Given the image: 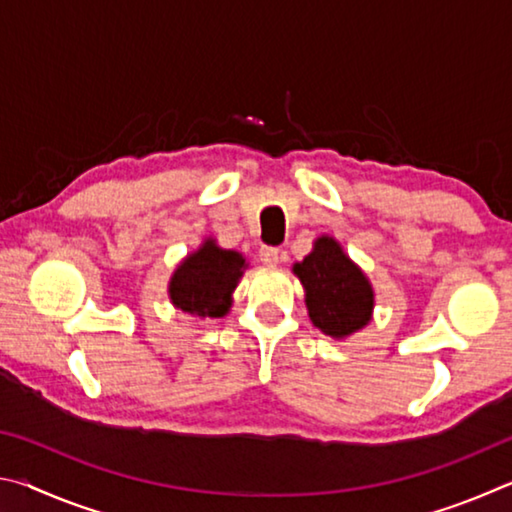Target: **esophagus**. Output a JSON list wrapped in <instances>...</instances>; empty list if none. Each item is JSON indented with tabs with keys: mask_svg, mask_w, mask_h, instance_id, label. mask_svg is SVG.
<instances>
[{
	"mask_svg": "<svg viewBox=\"0 0 512 512\" xmlns=\"http://www.w3.org/2000/svg\"><path fill=\"white\" fill-rule=\"evenodd\" d=\"M259 259H262V262L268 264V266H275L277 262H280V248L262 246V248H259Z\"/></svg>",
	"mask_w": 512,
	"mask_h": 512,
	"instance_id": "esophagus-1",
	"label": "esophagus"
}]
</instances>
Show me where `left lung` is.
Masks as SVG:
<instances>
[{
    "label": "left lung",
    "instance_id": "1",
    "mask_svg": "<svg viewBox=\"0 0 512 512\" xmlns=\"http://www.w3.org/2000/svg\"><path fill=\"white\" fill-rule=\"evenodd\" d=\"M293 273L307 291L309 318L320 332L343 339L370 320L375 302L370 284L334 239L320 237Z\"/></svg>",
    "mask_w": 512,
    "mask_h": 512
}]
</instances>
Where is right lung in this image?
<instances>
[{
	"label": "right lung",
	"instance_id": "1",
	"mask_svg": "<svg viewBox=\"0 0 512 512\" xmlns=\"http://www.w3.org/2000/svg\"><path fill=\"white\" fill-rule=\"evenodd\" d=\"M244 266V257L235 250H223L207 239L173 273L169 284L173 305L201 318L225 316Z\"/></svg>",
	"mask_w": 512,
	"mask_h": 512
}]
</instances>
